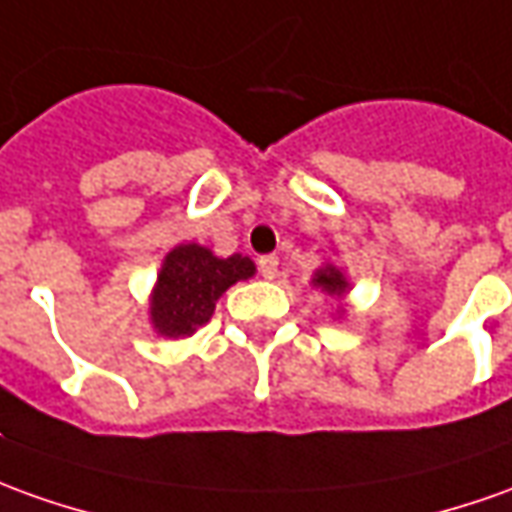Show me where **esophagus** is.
Returning a JSON list of instances; mask_svg holds the SVG:
<instances>
[{
	"label": "esophagus",
	"mask_w": 512,
	"mask_h": 512,
	"mask_svg": "<svg viewBox=\"0 0 512 512\" xmlns=\"http://www.w3.org/2000/svg\"><path fill=\"white\" fill-rule=\"evenodd\" d=\"M259 270H262L264 278H270V281H273V278L278 276V259H276V256H262V259H259Z\"/></svg>",
	"instance_id": "1"
}]
</instances>
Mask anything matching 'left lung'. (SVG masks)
<instances>
[{
    "label": "left lung",
    "mask_w": 512,
    "mask_h": 512,
    "mask_svg": "<svg viewBox=\"0 0 512 512\" xmlns=\"http://www.w3.org/2000/svg\"><path fill=\"white\" fill-rule=\"evenodd\" d=\"M315 290H320L323 295H329V298H337L340 306H337V317L345 315V295L351 292V281L343 273V267H337L334 262H323L317 267L315 273H312V281H309Z\"/></svg>",
    "instance_id": "left-lung-1"
}]
</instances>
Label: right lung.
Returning <instances> with one entry per match:
<instances>
[{
  "label": "right lung",
  "instance_id": "right-lung-1",
  "mask_svg": "<svg viewBox=\"0 0 512 512\" xmlns=\"http://www.w3.org/2000/svg\"><path fill=\"white\" fill-rule=\"evenodd\" d=\"M253 276L256 264L242 253L222 259L197 242L175 245L164 256L150 290V326L158 337L167 340L192 337L200 326L209 323L225 290Z\"/></svg>",
  "mask_w": 512,
  "mask_h": 512
}]
</instances>
